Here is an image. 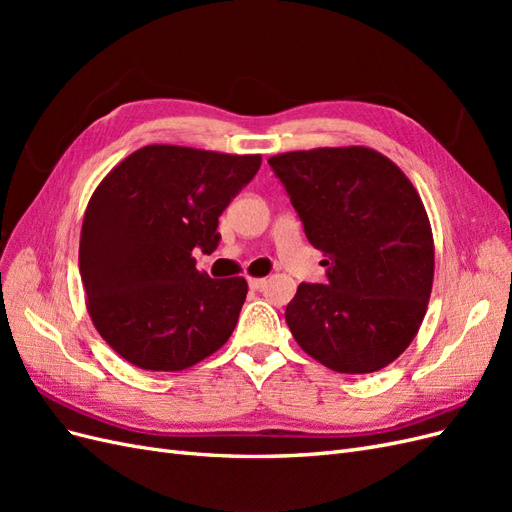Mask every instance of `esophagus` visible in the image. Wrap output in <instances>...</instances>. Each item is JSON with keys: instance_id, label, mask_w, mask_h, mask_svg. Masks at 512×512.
<instances>
[{"instance_id": "obj_1", "label": "esophagus", "mask_w": 512, "mask_h": 512, "mask_svg": "<svg viewBox=\"0 0 512 512\" xmlns=\"http://www.w3.org/2000/svg\"><path fill=\"white\" fill-rule=\"evenodd\" d=\"M247 284H250L252 290H260L262 286L267 284V280H265V277H250V280H247Z\"/></svg>"}]
</instances>
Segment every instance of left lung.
<instances>
[{
	"instance_id": "obj_1",
	"label": "left lung",
	"mask_w": 512,
	"mask_h": 512,
	"mask_svg": "<svg viewBox=\"0 0 512 512\" xmlns=\"http://www.w3.org/2000/svg\"><path fill=\"white\" fill-rule=\"evenodd\" d=\"M327 284H301L286 307L297 344L339 374L393 363L421 329L433 286V235L412 181L380 151L318 147L269 158Z\"/></svg>"
}]
</instances>
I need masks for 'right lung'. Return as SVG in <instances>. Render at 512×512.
I'll list each match as a JSON object with an SVG mask.
<instances>
[{"instance_id": "obj_1", "label": "right lung", "mask_w": 512, "mask_h": 512, "mask_svg": "<svg viewBox=\"0 0 512 512\" xmlns=\"http://www.w3.org/2000/svg\"><path fill=\"white\" fill-rule=\"evenodd\" d=\"M260 162L258 153L147 145L100 181L83 215L79 267L91 322L121 359L183 371L228 342L247 282L213 280L192 252L218 247V218Z\"/></svg>"}]
</instances>
